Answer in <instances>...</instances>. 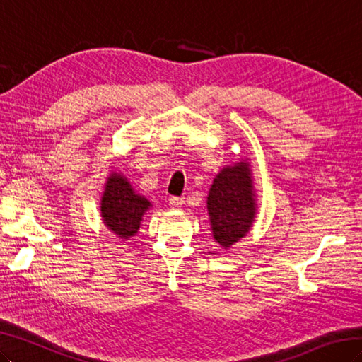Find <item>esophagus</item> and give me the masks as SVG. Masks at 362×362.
I'll return each instance as SVG.
<instances>
[{"mask_svg": "<svg viewBox=\"0 0 362 362\" xmlns=\"http://www.w3.org/2000/svg\"><path fill=\"white\" fill-rule=\"evenodd\" d=\"M169 204H170V207H173V209H180V207H182V204H184V199H182V198H178V197H172V198H169Z\"/></svg>", "mask_w": 362, "mask_h": 362, "instance_id": "esophagus-1", "label": "esophagus"}]
</instances>
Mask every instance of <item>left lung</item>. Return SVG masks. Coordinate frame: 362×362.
<instances>
[{"mask_svg": "<svg viewBox=\"0 0 362 362\" xmlns=\"http://www.w3.org/2000/svg\"><path fill=\"white\" fill-rule=\"evenodd\" d=\"M252 178L247 163L218 173L207 198L211 230L223 247H230L250 230L255 218Z\"/></svg>", "mask_w": 362, "mask_h": 362, "instance_id": "8db88e82", "label": "left lung"}]
</instances>
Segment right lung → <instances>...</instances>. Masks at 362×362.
I'll return each mask as SVG.
<instances>
[{"mask_svg":"<svg viewBox=\"0 0 362 362\" xmlns=\"http://www.w3.org/2000/svg\"><path fill=\"white\" fill-rule=\"evenodd\" d=\"M148 207L151 202L144 197L136 195L126 178H121L118 173L110 175L101 201V214L105 226L113 233L124 240L134 236Z\"/></svg>","mask_w":362,"mask_h":362,"instance_id":"obj_1","label":"right lung"}]
</instances>
